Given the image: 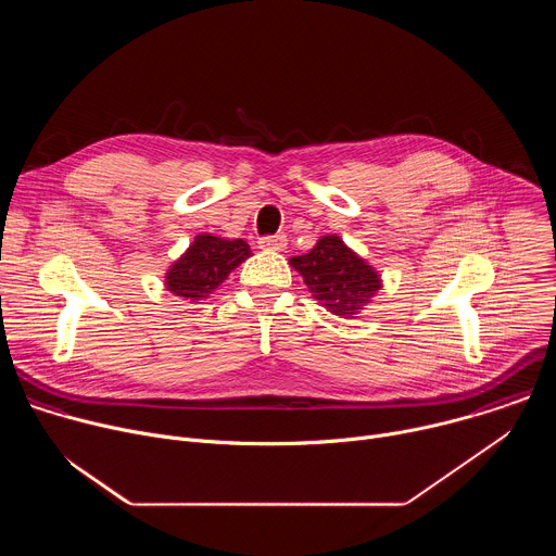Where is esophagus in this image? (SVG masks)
Masks as SVG:
<instances>
[{
	"label": "esophagus",
	"instance_id": "1",
	"mask_svg": "<svg viewBox=\"0 0 556 556\" xmlns=\"http://www.w3.org/2000/svg\"><path fill=\"white\" fill-rule=\"evenodd\" d=\"M262 251H283L286 249V235H266L260 240Z\"/></svg>",
	"mask_w": 556,
	"mask_h": 556
}]
</instances>
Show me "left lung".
I'll return each instance as SVG.
<instances>
[{
  "instance_id": "1",
  "label": "left lung",
  "mask_w": 556,
  "mask_h": 556,
  "mask_svg": "<svg viewBox=\"0 0 556 556\" xmlns=\"http://www.w3.org/2000/svg\"><path fill=\"white\" fill-rule=\"evenodd\" d=\"M312 296L341 319L358 314L382 288L380 275L337 235H324L316 247L292 257Z\"/></svg>"
}]
</instances>
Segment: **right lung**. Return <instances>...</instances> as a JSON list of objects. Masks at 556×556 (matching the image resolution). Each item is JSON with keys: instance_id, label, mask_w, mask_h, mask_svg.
Returning a JSON list of instances; mask_svg holds the SVG:
<instances>
[{"instance_id": "right-lung-1", "label": "right lung", "mask_w": 556, "mask_h": 556, "mask_svg": "<svg viewBox=\"0 0 556 556\" xmlns=\"http://www.w3.org/2000/svg\"><path fill=\"white\" fill-rule=\"evenodd\" d=\"M251 255V247L244 240H224L208 232L198 235L187 253L167 270L165 286L176 296L198 303Z\"/></svg>"}]
</instances>
